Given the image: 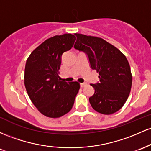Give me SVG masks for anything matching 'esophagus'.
<instances>
[{
  "mask_svg": "<svg viewBox=\"0 0 151 151\" xmlns=\"http://www.w3.org/2000/svg\"><path fill=\"white\" fill-rule=\"evenodd\" d=\"M80 86L81 88L84 87L85 86H86V83H80Z\"/></svg>",
  "mask_w": 151,
  "mask_h": 151,
  "instance_id": "1",
  "label": "esophagus"
}]
</instances>
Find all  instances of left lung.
<instances>
[{
  "mask_svg": "<svg viewBox=\"0 0 151 151\" xmlns=\"http://www.w3.org/2000/svg\"><path fill=\"white\" fill-rule=\"evenodd\" d=\"M74 48L87 55L100 81L91 84L95 92L89 101L95 111L111 115L123 107L132 86L130 65L123 53L102 38L76 33Z\"/></svg>",
  "mask_w": 151,
  "mask_h": 151,
  "instance_id": "left-lung-1",
  "label": "left lung"
}]
</instances>
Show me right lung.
Segmentation results:
<instances>
[{
	"label": "right lung",
	"instance_id": "obj_1",
	"mask_svg": "<svg viewBox=\"0 0 151 151\" xmlns=\"http://www.w3.org/2000/svg\"><path fill=\"white\" fill-rule=\"evenodd\" d=\"M74 35H55L32 52L25 67L24 83L33 105L42 114L59 118L70 111L80 85L60 81L58 70L63 53L70 50Z\"/></svg>",
	"mask_w": 151,
	"mask_h": 151
}]
</instances>
